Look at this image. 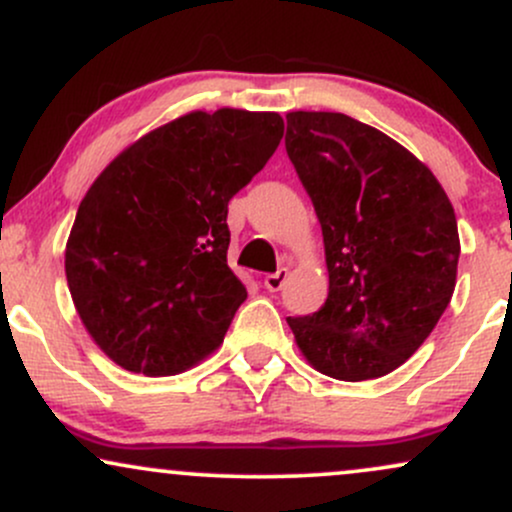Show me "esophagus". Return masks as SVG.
I'll return each mask as SVG.
<instances>
[{"label": "esophagus", "instance_id": "1", "mask_svg": "<svg viewBox=\"0 0 512 512\" xmlns=\"http://www.w3.org/2000/svg\"><path fill=\"white\" fill-rule=\"evenodd\" d=\"M286 279H289V269H279V272L267 274V276H264V289L272 291V293L281 291V289H284Z\"/></svg>", "mask_w": 512, "mask_h": 512}]
</instances>
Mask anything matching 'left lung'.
<instances>
[{
  "instance_id": "obj_1",
  "label": "left lung",
  "mask_w": 512,
  "mask_h": 512,
  "mask_svg": "<svg viewBox=\"0 0 512 512\" xmlns=\"http://www.w3.org/2000/svg\"><path fill=\"white\" fill-rule=\"evenodd\" d=\"M286 154L313 199L330 272L325 305L286 317L298 349L346 383L392 373L455 291V209L411 151L344 113L286 115Z\"/></svg>"
}]
</instances>
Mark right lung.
I'll list each match as a JSON object with an SVG mask.
<instances>
[{"label":"right lung","mask_w":512,"mask_h":512,"mask_svg":"<svg viewBox=\"0 0 512 512\" xmlns=\"http://www.w3.org/2000/svg\"><path fill=\"white\" fill-rule=\"evenodd\" d=\"M284 137L279 113L195 110L144 134L81 199L64 272L81 322L149 378L209 356L248 298L228 267V202Z\"/></svg>","instance_id":"1"}]
</instances>
